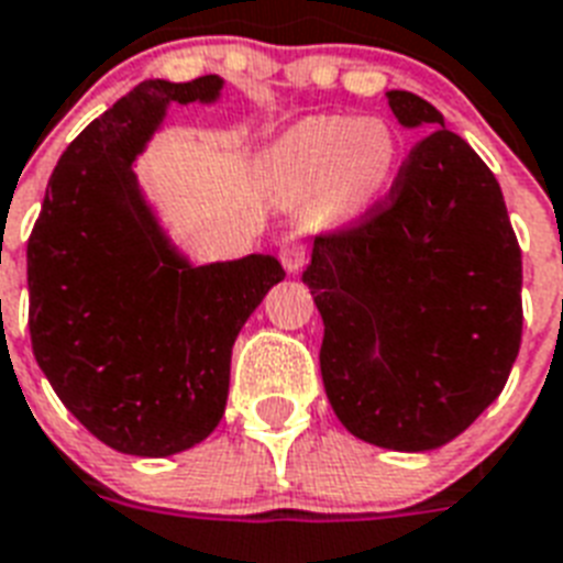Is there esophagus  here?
I'll return each mask as SVG.
<instances>
[{
  "mask_svg": "<svg viewBox=\"0 0 563 563\" xmlns=\"http://www.w3.org/2000/svg\"><path fill=\"white\" fill-rule=\"evenodd\" d=\"M278 255H282V264H285L287 273H299L308 261V241L302 235H285L282 244H278Z\"/></svg>",
  "mask_w": 563,
  "mask_h": 563,
  "instance_id": "34e87169",
  "label": "esophagus"
}]
</instances>
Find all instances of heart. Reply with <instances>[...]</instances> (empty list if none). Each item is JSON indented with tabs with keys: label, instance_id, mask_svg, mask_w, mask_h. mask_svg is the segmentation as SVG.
<instances>
[{
	"label": "heart",
	"instance_id": "1",
	"mask_svg": "<svg viewBox=\"0 0 563 563\" xmlns=\"http://www.w3.org/2000/svg\"><path fill=\"white\" fill-rule=\"evenodd\" d=\"M398 168V136L377 115H310L282 133L264 170L287 197H313L331 218H354L384 200Z\"/></svg>",
	"mask_w": 563,
	"mask_h": 563
}]
</instances>
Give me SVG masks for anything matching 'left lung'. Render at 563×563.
<instances>
[{
  "label": "left lung",
  "mask_w": 563,
  "mask_h": 563,
  "mask_svg": "<svg viewBox=\"0 0 563 563\" xmlns=\"http://www.w3.org/2000/svg\"><path fill=\"white\" fill-rule=\"evenodd\" d=\"M412 145L389 195L313 238L302 282L328 401L352 435L433 451L503 393L523 334V261L500 183L424 98L386 92Z\"/></svg>",
  "instance_id": "8db88e82"
}]
</instances>
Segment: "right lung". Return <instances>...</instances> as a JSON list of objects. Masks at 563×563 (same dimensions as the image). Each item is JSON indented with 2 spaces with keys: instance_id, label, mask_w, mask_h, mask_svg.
<instances>
[{
  "instance_id": "right-lung-1",
  "label": "right lung",
  "mask_w": 563,
  "mask_h": 563,
  "mask_svg": "<svg viewBox=\"0 0 563 563\" xmlns=\"http://www.w3.org/2000/svg\"><path fill=\"white\" fill-rule=\"evenodd\" d=\"M218 75L145 80L63 151L29 238V331L80 424L133 456L195 448L227 409L232 345L285 269L273 255L191 267L139 195L133 159L170 101H214Z\"/></svg>"
}]
</instances>
